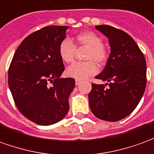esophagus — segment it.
<instances>
[{
  "label": "esophagus",
  "instance_id": "obj_1",
  "mask_svg": "<svg viewBox=\"0 0 154 154\" xmlns=\"http://www.w3.org/2000/svg\"><path fill=\"white\" fill-rule=\"evenodd\" d=\"M81 84V80L79 79H75V85H79Z\"/></svg>",
  "mask_w": 154,
  "mask_h": 154
}]
</instances>
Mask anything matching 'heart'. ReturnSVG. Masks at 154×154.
Masks as SVG:
<instances>
[{
	"instance_id": "b5f03b06",
	"label": "heart",
	"mask_w": 154,
	"mask_h": 154,
	"mask_svg": "<svg viewBox=\"0 0 154 154\" xmlns=\"http://www.w3.org/2000/svg\"><path fill=\"white\" fill-rule=\"evenodd\" d=\"M76 46L88 48L85 60V62H76L66 69L68 76L76 79H85L98 72V65H103L107 60V51L103 45L100 35L93 31H84L75 37ZM71 40L65 38L59 45V54L65 63H71L75 60L76 47Z\"/></svg>"
}]
</instances>
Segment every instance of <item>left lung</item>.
Wrapping results in <instances>:
<instances>
[{
	"mask_svg": "<svg viewBox=\"0 0 154 154\" xmlns=\"http://www.w3.org/2000/svg\"><path fill=\"white\" fill-rule=\"evenodd\" d=\"M95 29L109 39L110 54L103 71L95 77L107 83L92 84L89 108L98 119L115 122L131 114L141 100L147 82L146 60L128 34L106 25Z\"/></svg>",
	"mask_w": 154,
	"mask_h": 154,
	"instance_id": "obj_1",
	"label": "left lung"
}]
</instances>
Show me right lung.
Returning a JSON list of instances; mask_svg holds the SVG:
<instances>
[{
    "mask_svg": "<svg viewBox=\"0 0 154 154\" xmlns=\"http://www.w3.org/2000/svg\"><path fill=\"white\" fill-rule=\"evenodd\" d=\"M68 26H50L29 35L20 43L8 71V85L17 109L39 125H51L65 117L72 78H60L65 70L59 45ZM51 82V86L49 83Z\"/></svg>",
    "mask_w": 154,
    "mask_h": 154,
    "instance_id": "obj_1",
    "label": "right lung"
}]
</instances>
